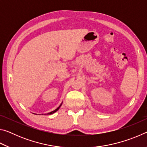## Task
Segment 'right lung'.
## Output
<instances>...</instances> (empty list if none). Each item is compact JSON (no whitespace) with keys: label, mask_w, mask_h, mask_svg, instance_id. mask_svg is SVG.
<instances>
[{"label":"right lung","mask_w":147,"mask_h":147,"mask_svg":"<svg viewBox=\"0 0 147 147\" xmlns=\"http://www.w3.org/2000/svg\"><path fill=\"white\" fill-rule=\"evenodd\" d=\"M61 104H62V102H61V104H60V105H59V107H58V108H57L56 109H55V110H54V111H51V112H50V113H47V115H51V114H53L54 113H55V112H56V111H58V109H59V108H60V107H61Z\"/></svg>","instance_id":"add662e5"}]
</instances>
